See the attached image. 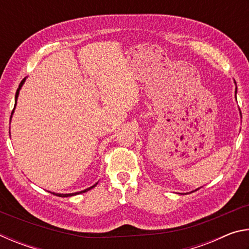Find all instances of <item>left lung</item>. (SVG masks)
<instances>
[{"instance_id":"1","label":"left lung","mask_w":249,"mask_h":249,"mask_svg":"<svg viewBox=\"0 0 249 249\" xmlns=\"http://www.w3.org/2000/svg\"><path fill=\"white\" fill-rule=\"evenodd\" d=\"M234 82H235V80H234ZM235 84H236V82H235ZM236 93H237V87H236V89H235V98H236ZM196 190H197V189H196ZM196 190H195V191H196ZM191 192H193V191H191Z\"/></svg>"}]
</instances>
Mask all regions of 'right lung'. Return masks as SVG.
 <instances>
[{"mask_svg": "<svg viewBox=\"0 0 249 249\" xmlns=\"http://www.w3.org/2000/svg\"><path fill=\"white\" fill-rule=\"evenodd\" d=\"M25 81H26V78H24L23 80H22V82L19 83V86H18V91H16V94H15V105H14V108H13V112H12V115H11V120H12V116H13V113H14V109H15V107H16V102H18V94H19V91H20V89H22V87H23V84L25 83ZM98 184V182H96L95 184H93L92 185V187H90V188H88V189H84V190H82V191H79V192H74V193H54V192H50V193H53V195H54V196H61V197H67V196H77V195H80V193H84V192H87V191H89V190H91V189H93L95 185Z\"/></svg>", "mask_w": 249, "mask_h": 249, "instance_id": "obj_1", "label": "right lung"}]
</instances>
